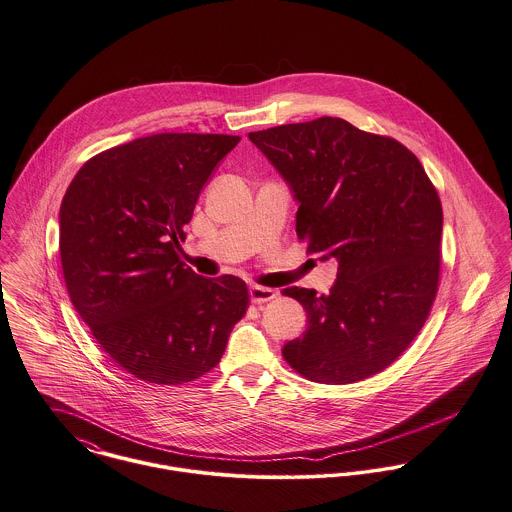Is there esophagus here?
<instances>
[{"instance_id": "esophagus-1", "label": "esophagus", "mask_w": 512, "mask_h": 512, "mask_svg": "<svg viewBox=\"0 0 512 512\" xmlns=\"http://www.w3.org/2000/svg\"><path fill=\"white\" fill-rule=\"evenodd\" d=\"M276 297H278L276 289L262 287V285H252V287H250V299H252L256 305H262V303L272 301V299H276Z\"/></svg>"}]
</instances>
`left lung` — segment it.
Returning a JSON list of instances; mask_svg holds the SVG:
<instances>
[{
    "label": "left lung",
    "mask_w": 512,
    "mask_h": 512,
    "mask_svg": "<svg viewBox=\"0 0 512 512\" xmlns=\"http://www.w3.org/2000/svg\"><path fill=\"white\" fill-rule=\"evenodd\" d=\"M293 191L307 252L338 262L328 295L285 287L307 330L281 354L303 377L346 385L391 366L438 293L442 203L419 158L391 137L321 117L250 133Z\"/></svg>",
    "instance_id": "8db88e82"
}]
</instances>
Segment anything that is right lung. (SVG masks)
<instances>
[{
    "instance_id": "1",
    "label": "right lung",
    "mask_w": 512,
    "mask_h": 512,
    "mask_svg": "<svg viewBox=\"0 0 512 512\" xmlns=\"http://www.w3.org/2000/svg\"><path fill=\"white\" fill-rule=\"evenodd\" d=\"M240 137L162 133L90 158L60 205L70 301L125 372L182 385L213 370L248 309L240 278L197 276L180 240L217 164Z\"/></svg>"
}]
</instances>
